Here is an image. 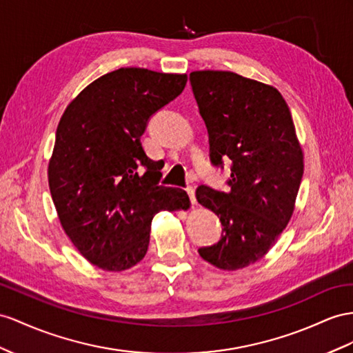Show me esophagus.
I'll list each match as a JSON object with an SVG mask.
<instances>
[{
    "mask_svg": "<svg viewBox=\"0 0 353 353\" xmlns=\"http://www.w3.org/2000/svg\"><path fill=\"white\" fill-rule=\"evenodd\" d=\"M188 191V195H189V198H191V203H192V205H196V198H195V189L194 188H188L186 189Z\"/></svg>",
    "mask_w": 353,
    "mask_h": 353,
    "instance_id": "1",
    "label": "esophagus"
}]
</instances>
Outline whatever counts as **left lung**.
I'll list each match as a JSON object with an SVG mask.
<instances>
[{"instance_id": "obj_1", "label": "left lung", "mask_w": 353, "mask_h": 353, "mask_svg": "<svg viewBox=\"0 0 353 353\" xmlns=\"http://www.w3.org/2000/svg\"><path fill=\"white\" fill-rule=\"evenodd\" d=\"M209 131L210 158L231 159L230 192L196 189V200L218 214L221 240L198 249L225 271L264 258L291 221L304 171V153L285 98L279 90L232 71L189 74Z\"/></svg>"}]
</instances>
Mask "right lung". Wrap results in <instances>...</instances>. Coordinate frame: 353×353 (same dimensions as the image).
<instances>
[{
	"label": "right lung",
	"mask_w": 353,
	"mask_h": 353,
	"mask_svg": "<svg viewBox=\"0 0 353 353\" xmlns=\"http://www.w3.org/2000/svg\"><path fill=\"white\" fill-rule=\"evenodd\" d=\"M186 82V74L119 68L89 83L61 116L48 167L52 200L67 237L98 268L139 264L153 216L191 205L183 189L158 185L161 167L140 140Z\"/></svg>",
	"instance_id": "obj_1"
}]
</instances>
